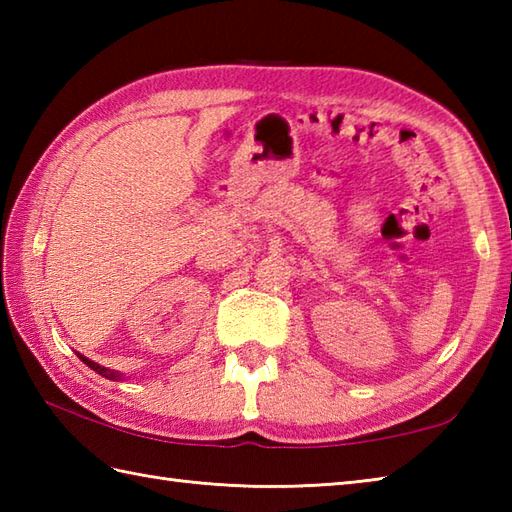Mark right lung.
<instances>
[{
	"label": "right lung",
	"mask_w": 512,
	"mask_h": 512,
	"mask_svg": "<svg viewBox=\"0 0 512 512\" xmlns=\"http://www.w3.org/2000/svg\"><path fill=\"white\" fill-rule=\"evenodd\" d=\"M79 358H81V361H83L85 365L92 367L96 374H101V376L110 378V380H123V374H121V372H114V369H107V367H103V365H99V363H94V361H90L88 356H83V354H79Z\"/></svg>",
	"instance_id": "1"
}]
</instances>
